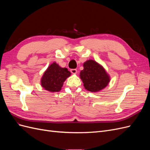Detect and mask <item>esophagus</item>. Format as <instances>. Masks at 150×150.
<instances>
[{"mask_svg":"<svg viewBox=\"0 0 150 150\" xmlns=\"http://www.w3.org/2000/svg\"><path fill=\"white\" fill-rule=\"evenodd\" d=\"M71 73H72V74H76L77 73V69H71Z\"/></svg>","mask_w":150,"mask_h":150,"instance_id":"obj_1","label":"esophagus"}]
</instances>
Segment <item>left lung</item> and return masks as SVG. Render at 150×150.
Returning <instances> with one entry per match:
<instances>
[{
	"label": "left lung",
	"instance_id": "left-lung-1",
	"mask_svg": "<svg viewBox=\"0 0 150 150\" xmlns=\"http://www.w3.org/2000/svg\"><path fill=\"white\" fill-rule=\"evenodd\" d=\"M84 69L80 72L86 89L98 92L106 88L110 81V77L104 67L94 60H88L84 64Z\"/></svg>",
	"mask_w": 150,
	"mask_h": 150
}]
</instances>
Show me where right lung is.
<instances>
[{
  "label": "right lung",
  "mask_w": 150,
  "mask_h": 150,
  "mask_svg": "<svg viewBox=\"0 0 150 150\" xmlns=\"http://www.w3.org/2000/svg\"><path fill=\"white\" fill-rule=\"evenodd\" d=\"M70 75L71 72L67 68H62L54 62L44 72L41 78V86L48 91L59 92L63 83Z\"/></svg>",
  "instance_id": "right-lung-1"
}]
</instances>
